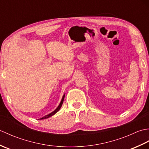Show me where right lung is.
<instances>
[{"label": "right lung", "mask_w": 149, "mask_h": 149, "mask_svg": "<svg viewBox=\"0 0 149 149\" xmlns=\"http://www.w3.org/2000/svg\"><path fill=\"white\" fill-rule=\"evenodd\" d=\"M64 98H65V95H64L63 96V98H62V99H61V102H60L59 105L58 106V107H57L56 109H55V110L53 112H52L51 113H50V114H49V115H46V116H43V118H40V119L42 120V119H45V118H49V117H50L51 116L54 115V114H56L57 112H58V111L60 109V108H61V106H62V104H63V100H64Z\"/></svg>", "instance_id": "right-lung-1"}]
</instances>
